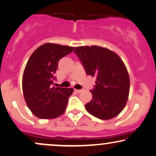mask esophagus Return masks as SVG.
Segmentation results:
<instances>
[{"mask_svg":"<svg viewBox=\"0 0 156 156\" xmlns=\"http://www.w3.org/2000/svg\"><path fill=\"white\" fill-rule=\"evenodd\" d=\"M82 90H75V92H78V93H81L82 92Z\"/></svg>","mask_w":156,"mask_h":156,"instance_id":"obj_1","label":"esophagus"}]
</instances>
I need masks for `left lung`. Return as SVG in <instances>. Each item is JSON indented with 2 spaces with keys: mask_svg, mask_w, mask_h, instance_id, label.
Here are the masks:
<instances>
[{
  "mask_svg": "<svg viewBox=\"0 0 156 156\" xmlns=\"http://www.w3.org/2000/svg\"><path fill=\"white\" fill-rule=\"evenodd\" d=\"M87 75L96 77L92 100L85 105L90 114L110 120L122 112L130 92V77L118 54L98 46H77L74 51Z\"/></svg>",
  "mask_w": 156,
  "mask_h": 156,
  "instance_id": "1",
  "label": "left lung"
}]
</instances>
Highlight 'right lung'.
Listing matches in <instances>:
<instances>
[{"instance_id":"1","label":"right lung","mask_w":156,"mask_h":156,"mask_svg":"<svg viewBox=\"0 0 156 156\" xmlns=\"http://www.w3.org/2000/svg\"><path fill=\"white\" fill-rule=\"evenodd\" d=\"M74 47L46 43L30 56L22 78L24 99L31 112L41 119L58 118L65 112L73 88L54 87L58 62Z\"/></svg>"}]
</instances>
